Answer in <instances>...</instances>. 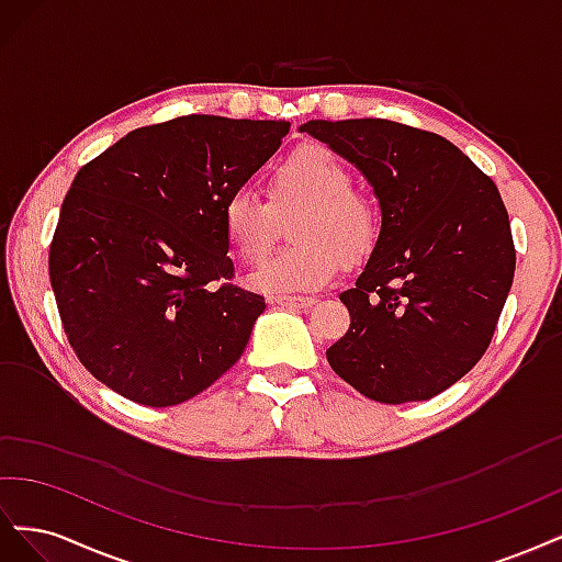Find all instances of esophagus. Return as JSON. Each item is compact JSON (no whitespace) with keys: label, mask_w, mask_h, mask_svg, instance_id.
I'll return each instance as SVG.
<instances>
[{"label":"esophagus","mask_w":562,"mask_h":562,"mask_svg":"<svg viewBox=\"0 0 562 562\" xmlns=\"http://www.w3.org/2000/svg\"><path fill=\"white\" fill-rule=\"evenodd\" d=\"M271 302L279 304V307H288V310H312L314 307V297H295V295H274L271 297Z\"/></svg>","instance_id":"1"}]
</instances>
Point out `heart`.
<instances>
[{
	"label": "heart",
	"mask_w": 562,
	"mask_h": 562,
	"mask_svg": "<svg viewBox=\"0 0 562 562\" xmlns=\"http://www.w3.org/2000/svg\"><path fill=\"white\" fill-rule=\"evenodd\" d=\"M328 147L304 145L283 157L267 178V201L236 190L223 203V229L244 262H258L277 239L279 217L297 213L293 248L265 260L250 283L265 293H302L330 283L342 262L356 267L375 252L382 213Z\"/></svg>",
	"instance_id": "obj_1"
}]
</instances>
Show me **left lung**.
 <instances>
[{
	"label": "left lung",
	"mask_w": 562,
	"mask_h": 562,
	"mask_svg": "<svg viewBox=\"0 0 562 562\" xmlns=\"http://www.w3.org/2000/svg\"><path fill=\"white\" fill-rule=\"evenodd\" d=\"M300 131L368 178L382 209L375 252L339 295L351 323L326 351L363 396L427 401L492 342L516 248L497 184L443 135L389 119H314Z\"/></svg>",
	"instance_id": "8db88e82"
}]
</instances>
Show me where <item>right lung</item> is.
Listing matches in <instances>:
<instances>
[{"label": "right lung", "mask_w": 562, "mask_h": 562, "mask_svg": "<svg viewBox=\"0 0 562 562\" xmlns=\"http://www.w3.org/2000/svg\"><path fill=\"white\" fill-rule=\"evenodd\" d=\"M288 128L187 114L135 128L79 168L48 279L67 342L98 382L166 407L241 359L265 297L232 283L223 203Z\"/></svg>", "instance_id": "right-lung-1"}]
</instances>
